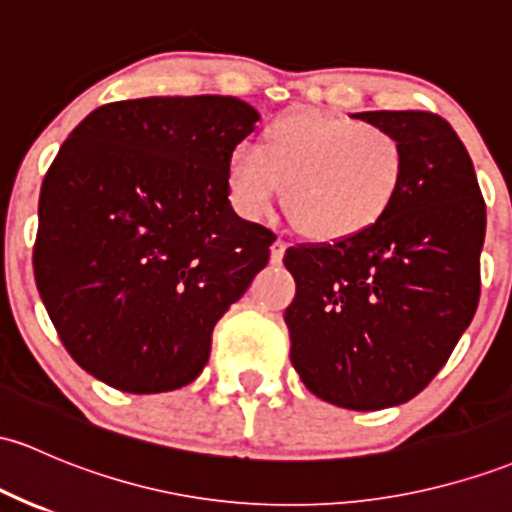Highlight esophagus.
Returning <instances> with one entry per match:
<instances>
[{"instance_id": "esophagus-1", "label": "esophagus", "mask_w": 512, "mask_h": 512, "mask_svg": "<svg viewBox=\"0 0 512 512\" xmlns=\"http://www.w3.org/2000/svg\"><path fill=\"white\" fill-rule=\"evenodd\" d=\"M284 252H286V243H284V240H282V238L274 240V245H272V262H274V265H282Z\"/></svg>"}]
</instances>
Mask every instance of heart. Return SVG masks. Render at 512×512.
Masks as SVG:
<instances>
[{"label": "heart", "mask_w": 512, "mask_h": 512, "mask_svg": "<svg viewBox=\"0 0 512 512\" xmlns=\"http://www.w3.org/2000/svg\"><path fill=\"white\" fill-rule=\"evenodd\" d=\"M408 153L396 133L323 111H291L226 160L230 204L265 218L284 189V213L313 243H345L389 216L403 192Z\"/></svg>", "instance_id": "1"}]
</instances>
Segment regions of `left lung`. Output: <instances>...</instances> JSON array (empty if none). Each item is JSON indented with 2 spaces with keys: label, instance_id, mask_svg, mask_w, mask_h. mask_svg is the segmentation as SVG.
I'll use <instances>...</instances> for the list:
<instances>
[{
  "label": "left lung",
  "instance_id": "1",
  "mask_svg": "<svg viewBox=\"0 0 512 512\" xmlns=\"http://www.w3.org/2000/svg\"><path fill=\"white\" fill-rule=\"evenodd\" d=\"M408 153L389 216L345 243L289 247L291 364L306 389L350 411L418 396L445 367L481 294L486 204L454 128L430 111H362Z\"/></svg>",
  "mask_w": 512,
  "mask_h": 512
}]
</instances>
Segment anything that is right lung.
Returning <instances> with one entry per match:
<instances>
[{
  "instance_id": "obj_1",
  "label": "right lung",
  "mask_w": 512,
  "mask_h": 512,
  "mask_svg": "<svg viewBox=\"0 0 512 512\" xmlns=\"http://www.w3.org/2000/svg\"><path fill=\"white\" fill-rule=\"evenodd\" d=\"M260 114L218 94L104 104L43 179L33 274L65 350L104 384H192L211 333L267 267L272 230L228 201L226 160Z\"/></svg>"
}]
</instances>
